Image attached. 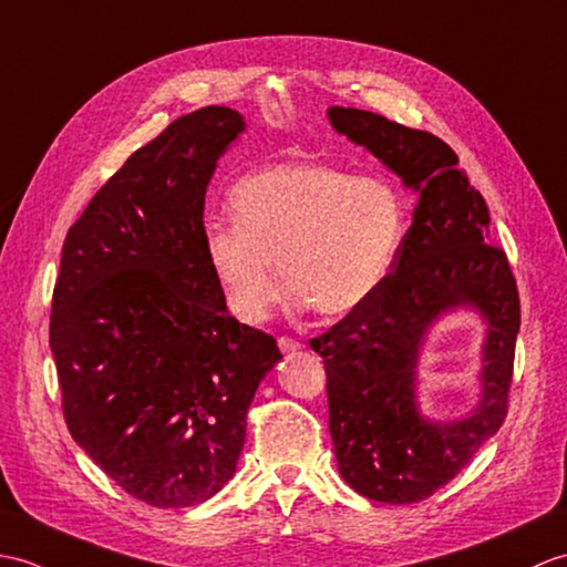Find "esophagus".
Instances as JSON below:
<instances>
[{
    "mask_svg": "<svg viewBox=\"0 0 567 567\" xmlns=\"http://www.w3.org/2000/svg\"><path fill=\"white\" fill-rule=\"evenodd\" d=\"M300 347L303 344H300L293 337H279V349L284 351V354H293V351H298Z\"/></svg>",
    "mask_w": 567,
    "mask_h": 567,
    "instance_id": "34e87169",
    "label": "esophagus"
}]
</instances>
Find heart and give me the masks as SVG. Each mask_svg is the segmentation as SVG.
<instances>
[{"mask_svg": "<svg viewBox=\"0 0 567 567\" xmlns=\"http://www.w3.org/2000/svg\"><path fill=\"white\" fill-rule=\"evenodd\" d=\"M230 225H208L204 249L230 310L261 322L281 293L337 320L369 303L405 235V206L383 179L320 162H288L235 184Z\"/></svg>", "mask_w": 567, "mask_h": 567, "instance_id": "heart-1", "label": "heart"}]
</instances>
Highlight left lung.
Returning a JSON list of instances; mask_svg holds the SVG:
<instances>
[{"label":"left lung","mask_w":567,"mask_h":567,"mask_svg":"<svg viewBox=\"0 0 567 567\" xmlns=\"http://www.w3.org/2000/svg\"><path fill=\"white\" fill-rule=\"evenodd\" d=\"M327 116L420 194L379 291L310 339L324 359L339 473L363 497L408 505L454 481L505 422L519 291L505 249L487 243L485 198L442 137L361 109L332 106ZM456 305L477 307L488 322L484 400L471 419L430 423L413 405L416 351L429 324Z\"/></svg>","instance_id":"1"}]
</instances>
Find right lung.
I'll return each mask as SVG.
<instances>
[{"label": "right lung", "instance_id": "obj_1", "mask_svg": "<svg viewBox=\"0 0 567 567\" xmlns=\"http://www.w3.org/2000/svg\"><path fill=\"white\" fill-rule=\"evenodd\" d=\"M245 121L204 106L135 150L62 245L50 308L62 414L131 497L192 507L235 475L247 410L281 359L237 322L204 249L210 174Z\"/></svg>", "mask_w": 567, "mask_h": 567}]
</instances>
